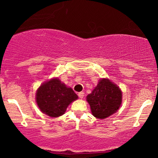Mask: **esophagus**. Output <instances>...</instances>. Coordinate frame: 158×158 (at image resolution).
I'll return each instance as SVG.
<instances>
[{
    "instance_id": "esophagus-1",
    "label": "esophagus",
    "mask_w": 158,
    "mask_h": 158,
    "mask_svg": "<svg viewBox=\"0 0 158 158\" xmlns=\"http://www.w3.org/2000/svg\"><path fill=\"white\" fill-rule=\"evenodd\" d=\"M77 95H78L80 98H83L84 97V92H83V91L80 92V93H78V94Z\"/></svg>"
}]
</instances>
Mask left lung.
Listing matches in <instances>:
<instances>
[{
	"label": "left lung",
	"instance_id": "8db88e82",
	"mask_svg": "<svg viewBox=\"0 0 158 158\" xmlns=\"http://www.w3.org/2000/svg\"><path fill=\"white\" fill-rule=\"evenodd\" d=\"M86 100L93 115L103 119L117 111L122 104V93L119 87L109 79L103 78L99 81L91 94L88 95Z\"/></svg>",
	"mask_w": 158,
	"mask_h": 158
}]
</instances>
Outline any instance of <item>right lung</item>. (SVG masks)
<instances>
[{
	"instance_id": "obj_1",
	"label": "right lung",
	"mask_w": 158,
	"mask_h": 158,
	"mask_svg": "<svg viewBox=\"0 0 158 158\" xmlns=\"http://www.w3.org/2000/svg\"><path fill=\"white\" fill-rule=\"evenodd\" d=\"M77 98L72 88L58 78L44 82L36 93V101L41 111L51 117L64 114L69 104Z\"/></svg>"
}]
</instances>
